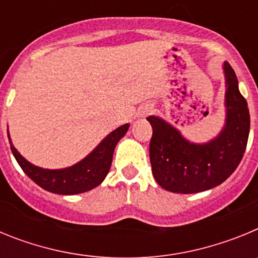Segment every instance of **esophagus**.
Listing matches in <instances>:
<instances>
[{"mask_svg": "<svg viewBox=\"0 0 258 258\" xmlns=\"http://www.w3.org/2000/svg\"><path fill=\"white\" fill-rule=\"evenodd\" d=\"M150 112H151V108H150V107H143V108L140 111V115L143 116V115H147V113Z\"/></svg>", "mask_w": 258, "mask_h": 258, "instance_id": "obj_1", "label": "esophagus"}]
</instances>
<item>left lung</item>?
I'll return each instance as SVG.
<instances>
[{
	"label": "left lung",
	"instance_id": "obj_1",
	"mask_svg": "<svg viewBox=\"0 0 258 258\" xmlns=\"http://www.w3.org/2000/svg\"><path fill=\"white\" fill-rule=\"evenodd\" d=\"M222 68L226 117L220 133L211 141L191 142L164 118L147 117L152 126V174L164 190L177 194L211 190L226 181L241 161L249 136V111L231 66L223 61Z\"/></svg>",
	"mask_w": 258,
	"mask_h": 258
}]
</instances>
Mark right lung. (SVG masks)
<instances>
[{"label":"right lung","instance_id":"obj_1","mask_svg":"<svg viewBox=\"0 0 258 258\" xmlns=\"http://www.w3.org/2000/svg\"><path fill=\"white\" fill-rule=\"evenodd\" d=\"M131 125L124 124L108 134L88 156L74 165L61 169H45L29 163L26 157L14 147L10 133L8 131L9 142L14 157L23 172L40 187L59 195H76L86 192L99 186L108 174L115 147L117 142L126 134Z\"/></svg>","mask_w":258,"mask_h":258}]
</instances>
